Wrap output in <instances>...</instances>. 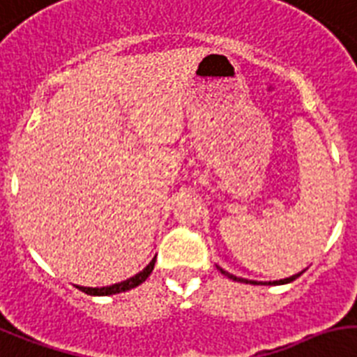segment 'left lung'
<instances>
[{
	"instance_id": "1",
	"label": "left lung",
	"mask_w": 357,
	"mask_h": 357,
	"mask_svg": "<svg viewBox=\"0 0 357 357\" xmlns=\"http://www.w3.org/2000/svg\"><path fill=\"white\" fill-rule=\"evenodd\" d=\"M220 271H222V273L224 275H227L229 279H233V280H238V282H251V284H262V282H255V280H248V279H240V277H234V275H231L229 273V271H224V269L222 268H218ZM301 275H303V271H301V273H297V275H294V277H289V279H282V280H275V282H269V284H286V282H291V280H295L297 279V277H301Z\"/></svg>"
}]
</instances>
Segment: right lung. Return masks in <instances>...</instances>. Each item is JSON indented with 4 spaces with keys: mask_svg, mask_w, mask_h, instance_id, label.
Masks as SVG:
<instances>
[{
    "mask_svg": "<svg viewBox=\"0 0 357 357\" xmlns=\"http://www.w3.org/2000/svg\"><path fill=\"white\" fill-rule=\"evenodd\" d=\"M153 264H155V259L152 260V262L146 266V268L141 271V273L133 275L132 279L128 280H123V282L119 284H113V286H106V288H84V286H78V288L82 289L84 294L88 295H113V294H121V291H126V289H132L135 288V286H139L141 282H144V280L149 279V275L152 273L153 269Z\"/></svg>",
    "mask_w": 357,
    "mask_h": 357,
    "instance_id": "add662e5",
    "label": "right lung"
}]
</instances>
